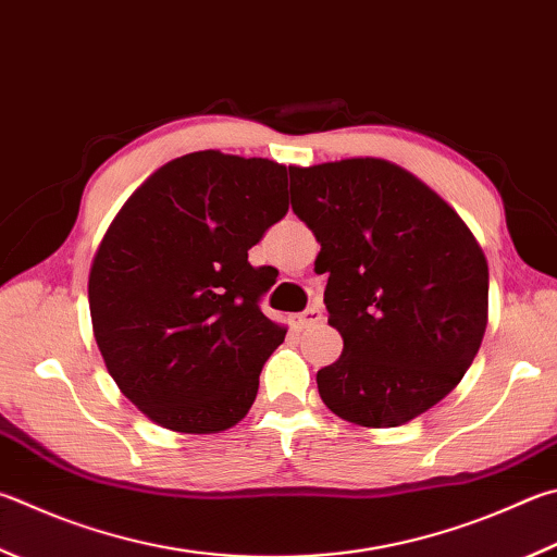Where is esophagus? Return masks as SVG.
<instances>
[{"label":"esophagus","instance_id":"34e87169","mask_svg":"<svg viewBox=\"0 0 557 557\" xmlns=\"http://www.w3.org/2000/svg\"><path fill=\"white\" fill-rule=\"evenodd\" d=\"M323 319V311H321V307L319 305H313V307H309L307 311H301V313H297L295 317V323L299 329H307V326H311V323H319Z\"/></svg>","mask_w":557,"mask_h":557}]
</instances>
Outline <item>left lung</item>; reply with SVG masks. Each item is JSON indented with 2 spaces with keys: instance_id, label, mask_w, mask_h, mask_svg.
<instances>
[{
  "instance_id": "1",
  "label": "left lung",
  "mask_w": 557,
  "mask_h": 557,
  "mask_svg": "<svg viewBox=\"0 0 557 557\" xmlns=\"http://www.w3.org/2000/svg\"><path fill=\"white\" fill-rule=\"evenodd\" d=\"M292 209L329 272L343 352L317 372L336 417L392 429L450 394L487 329V258L438 191L382 158L289 165Z\"/></svg>"
}]
</instances>
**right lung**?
<instances>
[{"mask_svg":"<svg viewBox=\"0 0 557 557\" xmlns=\"http://www.w3.org/2000/svg\"><path fill=\"white\" fill-rule=\"evenodd\" d=\"M287 168L197 150L158 168L111 221L89 268L109 375L158 426L221 433L246 417L287 329L258 309L275 285L248 250L287 214Z\"/></svg>","mask_w":557,"mask_h":557,"instance_id":"right-lung-1","label":"right lung"}]
</instances>
